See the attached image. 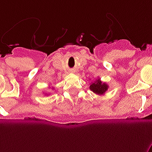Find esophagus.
Returning a JSON list of instances; mask_svg holds the SVG:
<instances>
[{
    "instance_id": "obj_1",
    "label": "esophagus",
    "mask_w": 152,
    "mask_h": 152,
    "mask_svg": "<svg viewBox=\"0 0 152 152\" xmlns=\"http://www.w3.org/2000/svg\"><path fill=\"white\" fill-rule=\"evenodd\" d=\"M69 72H70L71 73H74V72H75V70H74L73 69H70V70H69Z\"/></svg>"
}]
</instances>
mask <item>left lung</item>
<instances>
[{"instance_id":"8db88e82","label":"left lung","mask_w":152,"mask_h":152,"mask_svg":"<svg viewBox=\"0 0 152 152\" xmlns=\"http://www.w3.org/2000/svg\"><path fill=\"white\" fill-rule=\"evenodd\" d=\"M108 85L106 83H102L100 79H98L95 80V82L91 83L89 88L93 92L97 94V95H103L105 94L107 89H108Z\"/></svg>"}]
</instances>
